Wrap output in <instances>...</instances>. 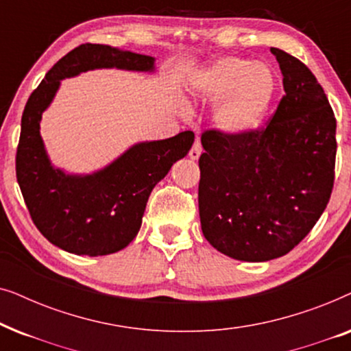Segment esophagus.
<instances>
[{
    "mask_svg": "<svg viewBox=\"0 0 351 351\" xmlns=\"http://www.w3.org/2000/svg\"><path fill=\"white\" fill-rule=\"evenodd\" d=\"M201 152H203V148H201L199 141H195L193 147H191V150H190V153H189L190 160H198V158L201 156Z\"/></svg>",
    "mask_w": 351,
    "mask_h": 351,
    "instance_id": "obj_1",
    "label": "esophagus"
}]
</instances>
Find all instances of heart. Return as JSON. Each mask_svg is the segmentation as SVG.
<instances>
[{"label": "heart", "instance_id": "b5f03b06", "mask_svg": "<svg viewBox=\"0 0 351 351\" xmlns=\"http://www.w3.org/2000/svg\"><path fill=\"white\" fill-rule=\"evenodd\" d=\"M195 94L214 104V123L227 136L241 137L262 126L276 95V76L267 65L241 57H220L196 75Z\"/></svg>", "mask_w": 351, "mask_h": 351}]
</instances>
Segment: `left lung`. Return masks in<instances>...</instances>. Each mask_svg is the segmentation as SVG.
I'll list each match as a JSON object with an SVG mask.
<instances>
[{
  "mask_svg": "<svg viewBox=\"0 0 351 351\" xmlns=\"http://www.w3.org/2000/svg\"><path fill=\"white\" fill-rule=\"evenodd\" d=\"M286 95L263 131L201 136L198 204L204 238L225 256L267 262L294 249L324 213L334 185L335 118L315 75L270 47Z\"/></svg>",
  "mask_w": 351,
  "mask_h": 351,
  "instance_id": "1",
  "label": "left lung"
}]
</instances>
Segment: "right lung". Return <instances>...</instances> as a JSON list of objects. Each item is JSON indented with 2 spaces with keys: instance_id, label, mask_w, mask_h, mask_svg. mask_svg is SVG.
Segmentation results:
<instances>
[{
  "instance_id": "obj_1",
  "label": "right lung",
  "mask_w": 351,
  "mask_h": 351,
  "mask_svg": "<svg viewBox=\"0 0 351 351\" xmlns=\"http://www.w3.org/2000/svg\"><path fill=\"white\" fill-rule=\"evenodd\" d=\"M155 57L108 45H81L47 71L25 105L17 147V182L43 237L76 256H107L137 237L152 190L193 145L185 131L165 141L137 142L90 174L52 165L40 124L62 80L89 70L118 69L155 73Z\"/></svg>"
}]
</instances>
